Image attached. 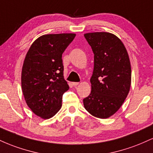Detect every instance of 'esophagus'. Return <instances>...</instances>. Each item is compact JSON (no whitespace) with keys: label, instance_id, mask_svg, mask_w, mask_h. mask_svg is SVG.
Segmentation results:
<instances>
[{"label":"esophagus","instance_id":"1","mask_svg":"<svg viewBox=\"0 0 153 153\" xmlns=\"http://www.w3.org/2000/svg\"><path fill=\"white\" fill-rule=\"evenodd\" d=\"M72 85H74V86H77V85H79V82H72Z\"/></svg>","mask_w":153,"mask_h":153}]
</instances>
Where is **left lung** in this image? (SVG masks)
<instances>
[{
	"label": "left lung",
	"instance_id": "left-lung-1",
	"mask_svg": "<svg viewBox=\"0 0 153 153\" xmlns=\"http://www.w3.org/2000/svg\"><path fill=\"white\" fill-rule=\"evenodd\" d=\"M84 36L94 54V68L91 94L83 105L94 117L107 119L120 108L130 90L129 54L120 39L111 33H86Z\"/></svg>",
	"mask_w": 153,
	"mask_h": 153
}]
</instances>
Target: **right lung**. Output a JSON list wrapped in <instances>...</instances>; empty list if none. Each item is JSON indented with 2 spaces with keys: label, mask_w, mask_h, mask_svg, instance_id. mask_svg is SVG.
I'll use <instances>...</instances> for the list:
<instances>
[{
  "label": "right lung",
  "mask_w": 153,
  "mask_h": 153,
  "mask_svg": "<svg viewBox=\"0 0 153 153\" xmlns=\"http://www.w3.org/2000/svg\"><path fill=\"white\" fill-rule=\"evenodd\" d=\"M75 34H45L31 45L22 71V88L27 106L43 119L54 117L62 106L69 85L64 79L62 54Z\"/></svg>",
  "instance_id": "1"
}]
</instances>
